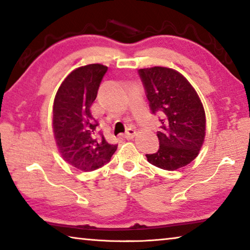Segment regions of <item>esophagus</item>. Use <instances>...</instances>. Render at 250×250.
Listing matches in <instances>:
<instances>
[{"instance_id": "obj_1", "label": "esophagus", "mask_w": 250, "mask_h": 250, "mask_svg": "<svg viewBox=\"0 0 250 250\" xmlns=\"http://www.w3.org/2000/svg\"><path fill=\"white\" fill-rule=\"evenodd\" d=\"M135 133H137V131H135L132 128H129L128 130H126V132L125 134V139H132L134 135H135Z\"/></svg>"}]
</instances>
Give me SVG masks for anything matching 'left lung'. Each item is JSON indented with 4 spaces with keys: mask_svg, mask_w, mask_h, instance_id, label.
Listing matches in <instances>:
<instances>
[{
    "mask_svg": "<svg viewBox=\"0 0 250 250\" xmlns=\"http://www.w3.org/2000/svg\"><path fill=\"white\" fill-rule=\"evenodd\" d=\"M152 113L161 116L160 147L151 164L174 171L192 162L204 143L206 119L197 92L183 75L167 67L139 69Z\"/></svg>",
    "mask_w": 250,
    "mask_h": 250,
    "instance_id": "obj_1",
    "label": "left lung"
}]
</instances>
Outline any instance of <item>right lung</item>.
Returning <instances> with one entry per match:
<instances>
[{
	"instance_id": "obj_1",
	"label": "right lung",
	"mask_w": 250,
	"mask_h": 250,
	"mask_svg": "<svg viewBox=\"0 0 250 250\" xmlns=\"http://www.w3.org/2000/svg\"><path fill=\"white\" fill-rule=\"evenodd\" d=\"M108 67L82 66L59 86L53 105V132L59 153L82 171H94L108 163L117 150L96 131L98 122L90 112Z\"/></svg>"
}]
</instances>
